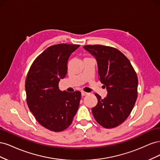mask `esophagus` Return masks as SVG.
<instances>
[{
  "mask_svg": "<svg viewBox=\"0 0 160 160\" xmlns=\"http://www.w3.org/2000/svg\"><path fill=\"white\" fill-rule=\"evenodd\" d=\"M88 94H89V93H87V92H85V91H81V95H82V96H85V95H88Z\"/></svg>",
  "mask_w": 160,
  "mask_h": 160,
  "instance_id": "34e87169",
  "label": "esophagus"
}]
</instances>
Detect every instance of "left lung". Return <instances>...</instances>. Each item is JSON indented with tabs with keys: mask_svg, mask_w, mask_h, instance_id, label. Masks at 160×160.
<instances>
[{
	"mask_svg": "<svg viewBox=\"0 0 160 160\" xmlns=\"http://www.w3.org/2000/svg\"><path fill=\"white\" fill-rule=\"evenodd\" d=\"M83 48L96 59L99 79L108 91L104 99L95 94L98 102L92 108V113L97 122L103 128L117 127L128 118L136 101V72L128 58L115 48L100 45Z\"/></svg>",
	"mask_w": 160,
	"mask_h": 160,
	"instance_id": "obj_1",
	"label": "left lung"
}]
</instances>
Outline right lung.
<instances>
[{"mask_svg":"<svg viewBox=\"0 0 160 160\" xmlns=\"http://www.w3.org/2000/svg\"><path fill=\"white\" fill-rule=\"evenodd\" d=\"M79 45L48 47L37 57L25 81L27 103L37 122L47 129L62 132L71 124L79 108L81 92L62 91L60 79L67 72V62Z\"/></svg>","mask_w":160,"mask_h":160,"instance_id":"add662e5","label":"right lung"}]
</instances>
